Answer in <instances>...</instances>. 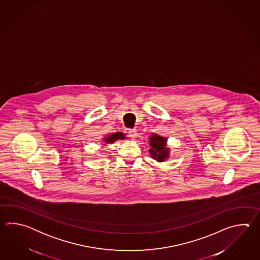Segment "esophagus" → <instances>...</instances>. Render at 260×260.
Wrapping results in <instances>:
<instances>
[{"label":"esophagus","instance_id":"esophagus-1","mask_svg":"<svg viewBox=\"0 0 260 260\" xmlns=\"http://www.w3.org/2000/svg\"><path fill=\"white\" fill-rule=\"evenodd\" d=\"M128 134H129V137L131 138H136V137L138 136L136 129H128Z\"/></svg>","mask_w":260,"mask_h":260}]
</instances>
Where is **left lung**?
<instances>
[{"label": "left lung", "instance_id": "left-lung-1", "mask_svg": "<svg viewBox=\"0 0 260 260\" xmlns=\"http://www.w3.org/2000/svg\"><path fill=\"white\" fill-rule=\"evenodd\" d=\"M149 143L151 149H149V153L158 161H164L168 156V150L166 149V138H161L157 135H152L149 138Z\"/></svg>", "mask_w": 260, "mask_h": 260}]
</instances>
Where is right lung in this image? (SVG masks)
Segmentation results:
<instances>
[{"label": "right lung", "instance_id": "add662e5", "mask_svg": "<svg viewBox=\"0 0 260 260\" xmlns=\"http://www.w3.org/2000/svg\"><path fill=\"white\" fill-rule=\"evenodd\" d=\"M124 136L122 133H116V134H112L111 136H109L108 138H106V142H109V143H112L114 142L117 139H123Z\"/></svg>", "mask_w": 260, "mask_h": 260}]
</instances>
